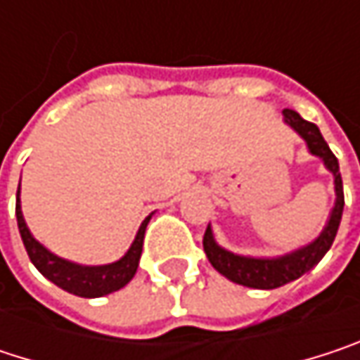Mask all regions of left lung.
Listing matches in <instances>:
<instances>
[{
	"instance_id": "1",
	"label": "left lung",
	"mask_w": 360,
	"mask_h": 360,
	"mask_svg": "<svg viewBox=\"0 0 360 360\" xmlns=\"http://www.w3.org/2000/svg\"><path fill=\"white\" fill-rule=\"evenodd\" d=\"M283 122L288 127H292L304 139L309 152L313 156L321 158L325 169L333 175L335 202H333V208L329 212V219L321 229V233L311 244H307L298 250L281 254V256H271V258L244 256V254L227 250L217 244L212 227L210 225L206 227L202 244H204V252H206L210 264L221 275H225L229 281L246 285V288H256V290H275V288H281V285L302 277L304 273H309L331 248L338 227H340V221H342V210H344V187H342V177H340V165H338V158L333 156V152L329 150L319 127L304 120L294 110H283Z\"/></svg>"
}]
</instances>
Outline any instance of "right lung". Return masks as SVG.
I'll return each instance as SVG.
<instances>
[{"mask_svg":"<svg viewBox=\"0 0 360 360\" xmlns=\"http://www.w3.org/2000/svg\"><path fill=\"white\" fill-rule=\"evenodd\" d=\"M16 219H18V231H20L27 254L43 277H47L51 283H56L58 288H62L68 294H75L81 298H100V296H106V294L124 288L137 273L146 227H148L152 214L146 217V221L139 225L137 236H135L131 248L124 252V256L110 264H79V262L66 260V258L49 252L41 242H37L22 217L20 187L16 191Z\"/></svg>","mask_w":360,"mask_h":360,"instance_id":"1","label":"right lung"}]
</instances>
